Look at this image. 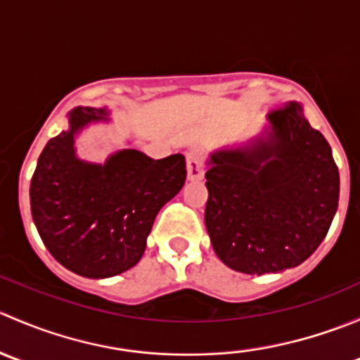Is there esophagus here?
<instances>
[{
  "label": "esophagus",
  "mask_w": 360,
  "mask_h": 360,
  "mask_svg": "<svg viewBox=\"0 0 360 360\" xmlns=\"http://www.w3.org/2000/svg\"><path fill=\"white\" fill-rule=\"evenodd\" d=\"M186 169H188V179L200 181L203 177V160L200 158V155L195 153V151H188Z\"/></svg>",
  "instance_id": "34e87169"
}]
</instances>
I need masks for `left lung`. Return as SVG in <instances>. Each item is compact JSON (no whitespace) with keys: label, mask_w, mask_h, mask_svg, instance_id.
I'll use <instances>...</instances> for the list:
<instances>
[{"label":"left lung","mask_w":360,"mask_h":360,"mask_svg":"<svg viewBox=\"0 0 360 360\" xmlns=\"http://www.w3.org/2000/svg\"><path fill=\"white\" fill-rule=\"evenodd\" d=\"M270 139L219 151L205 172V226L226 266L263 275L315 252L338 209L340 174L331 146L296 103L268 115Z\"/></svg>","instance_id":"8db88e82"}]
</instances>
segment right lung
Segmentation results:
<instances>
[{
    "label": "right lung",
    "mask_w": 360,
    "mask_h": 360,
    "mask_svg": "<svg viewBox=\"0 0 360 360\" xmlns=\"http://www.w3.org/2000/svg\"><path fill=\"white\" fill-rule=\"evenodd\" d=\"M104 115L96 108L71 111V129L46 143L29 188L45 248L64 268L89 278L112 277L139 263L158 210L186 181L183 155L153 160L123 150L104 165L76 160L75 134Z\"/></svg>",
    "instance_id": "right-lung-1"
}]
</instances>
